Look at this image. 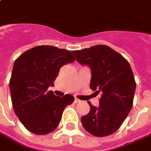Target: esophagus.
I'll return each instance as SVG.
<instances>
[{
  "label": "esophagus",
  "instance_id": "34e87169",
  "mask_svg": "<svg viewBox=\"0 0 151 151\" xmlns=\"http://www.w3.org/2000/svg\"><path fill=\"white\" fill-rule=\"evenodd\" d=\"M80 101L79 99H78V98H76L75 97V99H74V103H78Z\"/></svg>",
  "mask_w": 151,
  "mask_h": 151
}]
</instances>
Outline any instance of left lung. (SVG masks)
<instances>
[{
  "label": "left lung",
  "mask_w": 151,
  "mask_h": 151,
  "mask_svg": "<svg viewBox=\"0 0 151 151\" xmlns=\"http://www.w3.org/2000/svg\"><path fill=\"white\" fill-rule=\"evenodd\" d=\"M77 61L92 71L90 88L101 94L99 106L88 102L90 111L81 118L84 129L93 136H109L118 130L133 105L136 81L129 63L106 45L72 52Z\"/></svg>",
  "instance_id": "8db88e82"
}]
</instances>
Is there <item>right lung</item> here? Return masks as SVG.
Segmentation results:
<instances>
[{"instance_id": "add662e5", "label": "right lung", "mask_w": 151, "mask_h": 151, "mask_svg": "<svg viewBox=\"0 0 151 151\" xmlns=\"http://www.w3.org/2000/svg\"><path fill=\"white\" fill-rule=\"evenodd\" d=\"M69 50L51 45L34 47L15 59L10 80L11 101L15 115L29 132L46 135L54 131L63 111L74 97L55 96L47 92L63 65L74 62Z\"/></svg>"}]
</instances>
